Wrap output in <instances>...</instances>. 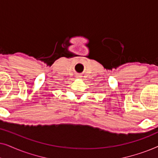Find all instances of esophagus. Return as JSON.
I'll return each instance as SVG.
<instances>
[{
    "label": "esophagus",
    "mask_w": 158,
    "mask_h": 158,
    "mask_svg": "<svg viewBox=\"0 0 158 158\" xmlns=\"http://www.w3.org/2000/svg\"><path fill=\"white\" fill-rule=\"evenodd\" d=\"M76 77H77V78H81L82 75H76Z\"/></svg>",
    "instance_id": "esophagus-1"
}]
</instances>
